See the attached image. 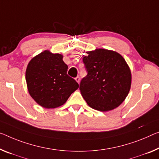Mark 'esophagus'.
Here are the masks:
<instances>
[{
    "mask_svg": "<svg viewBox=\"0 0 159 159\" xmlns=\"http://www.w3.org/2000/svg\"><path fill=\"white\" fill-rule=\"evenodd\" d=\"M75 80H76V81H77L78 83H80V77L79 76H77V77H75Z\"/></svg>",
    "mask_w": 159,
    "mask_h": 159,
    "instance_id": "obj_1",
    "label": "esophagus"
}]
</instances>
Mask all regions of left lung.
I'll return each instance as SVG.
<instances>
[{
	"label": "left lung",
	"instance_id": "left-lung-1",
	"mask_svg": "<svg viewBox=\"0 0 159 159\" xmlns=\"http://www.w3.org/2000/svg\"><path fill=\"white\" fill-rule=\"evenodd\" d=\"M83 57L87 75L80 84L83 98L90 107L107 111L119 107L130 90L131 75L119 53L105 49L87 52Z\"/></svg>",
	"mask_w": 159,
	"mask_h": 159
}]
</instances>
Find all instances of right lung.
Masks as SVG:
<instances>
[{
	"mask_svg": "<svg viewBox=\"0 0 159 159\" xmlns=\"http://www.w3.org/2000/svg\"><path fill=\"white\" fill-rule=\"evenodd\" d=\"M67 69L62 55L45 50L33 58L25 75L32 98L44 108H56L64 104L79 87L75 80L67 74Z\"/></svg>",
	"mask_w": 159,
	"mask_h": 159,
	"instance_id": "obj_1",
	"label": "right lung"
}]
</instances>
